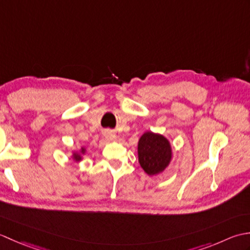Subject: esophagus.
<instances>
[{
  "mask_svg": "<svg viewBox=\"0 0 250 250\" xmlns=\"http://www.w3.org/2000/svg\"><path fill=\"white\" fill-rule=\"evenodd\" d=\"M104 136H105V139L108 140V141H114V140H116V134L114 133L113 131H109V130L105 131V132H104Z\"/></svg>",
  "mask_w": 250,
  "mask_h": 250,
  "instance_id": "obj_1",
  "label": "esophagus"
}]
</instances>
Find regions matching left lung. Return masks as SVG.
<instances>
[{
    "instance_id": "1",
    "label": "left lung",
    "mask_w": 250,
    "mask_h": 250,
    "mask_svg": "<svg viewBox=\"0 0 250 250\" xmlns=\"http://www.w3.org/2000/svg\"><path fill=\"white\" fill-rule=\"evenodd\" d=\"M137 153L142 168L149 176L162 173L172 160V147L167 139L151 131L141 136Z\"/></svg>"
}]
</instances>
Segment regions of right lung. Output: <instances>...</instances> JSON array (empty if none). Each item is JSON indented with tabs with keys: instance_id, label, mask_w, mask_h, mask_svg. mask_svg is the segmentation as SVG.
<instances>
[{
	"instance_id": "add662e5",
	"label": "right lung",
	"mask_w": 250,
	"mask_h": 250,
	"mask_svg": "<svg viewBox=\"0 0 250 250\" xmlns=\"http://www.w3.org/2000/svg\"><path fill=\"white\" fill-rule=\"evenodd\" d=\"M84 152H86V148H83V147H82L81 151H74V152H73V159H74V161H76V162L82 161L83 155H84Z\"/></svg>"
}]
</instances>
